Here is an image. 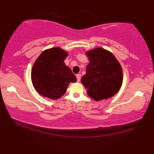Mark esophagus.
Segmentation results:
<instances>
[{"mask_svg": "<svg viewBox=\"0 0 154 154\" xmlns=\"http://www.w3.org/2000/svg\"><path fill=\"white\" fill-rule=\"evenodd\" d=\"M76 77H77V82H79V81H80V79H81V75H79V74H77V75H76Z\"/></svg>", "mask_w": 154, "mask_h": 154, "instance_id": "esophagus-1", "label": "esophagus"}]
</instances>
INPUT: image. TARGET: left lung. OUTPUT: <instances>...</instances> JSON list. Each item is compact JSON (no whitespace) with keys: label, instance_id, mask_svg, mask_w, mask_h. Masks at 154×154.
Instances as JSON below:
<instances>
[{"label":"left lung","instance_id":"obj_1","mask_svg":"<svg viewBox=\"0 0 154 154\" xmlns=\"http://www.w3.org/2000/svg\"><path fill=\"white\" fill-rule=\"evenodd\" d=\"M89 63L81 79L87 93L95 100L108 99L119 91L122 83V69L111 52L101 48L86 52Z\"/></svg>","mask_w":154,"mask_h":154}]
</instances>
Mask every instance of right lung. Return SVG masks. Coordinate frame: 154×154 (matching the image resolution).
<instances>
[{"label": "right lung", "mask_w": 154, "mask_h": 154, "mask_svg": "<svg viewBox=\"0 0 154 154\" xmlns=\"http://www.w3.org/2000/svg\"><path fill=\"white\" fill-rule=\"evenodd\" d=\"M68 56L59 48L44 51L32 69L31 78L35 89L44 97L58 99L66 92L70 82L77 81L72 70L65 65Z\"/></svg>", "instance_id": "right-lung-1"}]
</instances>
